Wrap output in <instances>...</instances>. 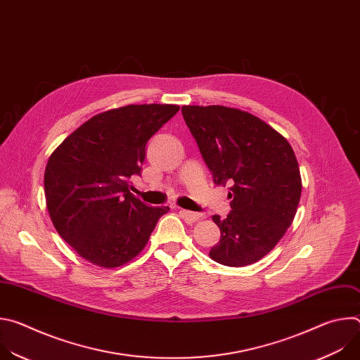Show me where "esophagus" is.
I'll list each match as a JSON object with an SVG mask.
<instances>
[{"mask_svg":"<svg viewBox=\"0 0 360 360\" xmlns=\"http://www.w3.org/2000/svg\"><path fill=\"white\" fill-rule=\"evenodd\" d=\"M179 214L185 219V222H188V224H193V222H196L202 218V214L191 212V211H185V210H179Z\"/></svg>","mask_w":360,"mask_h":360,"instance_id":"34e87169","label":"esophagus"}]
</instances>
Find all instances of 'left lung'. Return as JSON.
<instances>
[{"mask_svg":"<svg viewBox=\"0 0 360 360\" xmlns=\"http://www.w3.org/2000/svg\"><path fill=\"white\" fill-rule=\"evenodd\" d=\"M182 115L215 185L229 184L232 198L211 258L225 266H246L269 253L290 226L302 192L289 142L258 117L211 105L182 107Z\"/></svg>","mask_w":360,"mask_h":360,"instance_id":"obj_1","label":"left lung"}]
</instances>
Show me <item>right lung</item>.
I'll use <instances>...</instances> for the list:
<instances>
[{
  "label": "right lung",
  "instance_id": "1",
  "mask_svg": "<svg viewBox=\"0 0 360 360\" xmlns=\"http://www.w3.org/2000/svg\"><path fill=\"white\" fill-rule=\"evenodd\" d=\"M178 105H127L98 114L49 157L46 208L57 232L98 266H121L145 248L168 207H148L129 191L141 175L148 141Z\"/></svg>",
  "mask_w": 360,
  "mask_h": 360
}]
</instances>
